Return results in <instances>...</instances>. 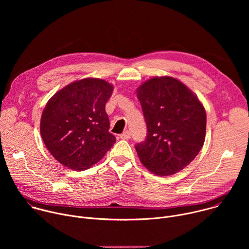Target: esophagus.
Returning <instances> with one entry per match:
<instances>
[{"mask_svg":"<svg viewBox=\"0 0 249 249\" xmlns=\"http://www.w3.org/2000/svg\"><path fill=\"white\" fill-rule=\"evenodd\" d=\"M130 137H131V133L129 131H125L120 135V139H123V140H128L130 139Z\"/></svg>","mask_w":249,"mask_h":249,"instance_id":"esophagus-1","label":"esophagus"}]
</instances>
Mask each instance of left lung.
Returning a JSON list of instances; mask_svg holds the SVG:
<instances>
[{"mask_svg":"<svg viewBox=\"0 0 249 249\" xmlns=\"http://www.w3.org/2000/svg\"><path fill=\"white\" fill-rule=\"evenodd\" d=\"M147 137L135 146L141 162L157 175L182 170L199 154L206 135V111L181 82L156 77L137 89Z\"/></svg>","mask_w":249,"mask_h":249,"instance_id":"obj_1","label":"left lung"}]
</instances>
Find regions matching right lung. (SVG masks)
Instances as JSON below:
<instances>
[{
    "label": "right lung",
    "instance_id": "obj_1",
    "mask_svg": "<svg viewBox=\"0 0 249 249\" xmlns=\"http://www.w3.org/2000/svg\"><path fill=\"white\" fill-rule=\"evenodd\" d=\"M113 86L83 79L56 92L47 102L40 134L50 154L66 167L84 170L99 161L114 145L105 111Z\"/></svg>",
    "mask_w": 249,
    "mask_h": 249
}]
</instances>
